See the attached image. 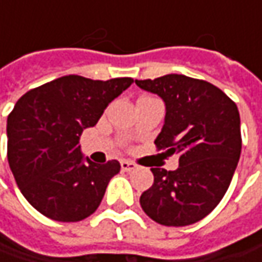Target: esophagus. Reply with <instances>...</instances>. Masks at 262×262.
<instances>
[{
	"label": "esophagus",
	"instance_id": "obj_1",
	"mask_svg": "<svg viewBox=\"0 0 262 262\" xmlns=\"http://www.w3.org/2000/svg\"><path fill=\"white\" fill-rule=\"evenodd\" d=\"M121 170L123 171H133V170H136L138 168V165L135 164V163H132V161H127V160H121Z\"/></svg>",
	"mask_w": 262,
	"mask_h": 262
}]
</instances>
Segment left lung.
Masks as SVG:
<instances>
[{
	"label": "left lung",
	"instance_id": "1",
	"mask_svg": "<svg viewBox=\"0 0 262 262\" xmlns=\"http://www.w3.org/2000/svg\"><path fill=\"white\" fill-rule=\"evenodd\" d=\"M136 85L165 102L157 149L180 155L177 170L151 168L154 185L141 195V207L163 226L193 224L219 205L232 182L242 149L239 110L217 86L183 74Z\"/></svg>",
	"mask_w": 262,
	"mask_h": 262
}]
</instances>
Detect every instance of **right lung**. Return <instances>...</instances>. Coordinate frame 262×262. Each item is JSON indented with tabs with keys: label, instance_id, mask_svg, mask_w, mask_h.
<instances>
[{
	"label": "right lung",
	"instance_id": "1",
	"mask_svg": "<svg viewBox=\"0 0 262 262\" xmlns=\"http://www.w3.org/2000/svg\"><path fill=\"white\" fill-rule=\"evenodd\" d=\"M133 83L132 77L92 80L77 74L30 89L7 119V157L20 192L45 217L80 222L94 214L120 163L95 164L79 138Z\"/></svg>",
	"mask_w": 262,
	"mask_h": 262
}]
</instances>
